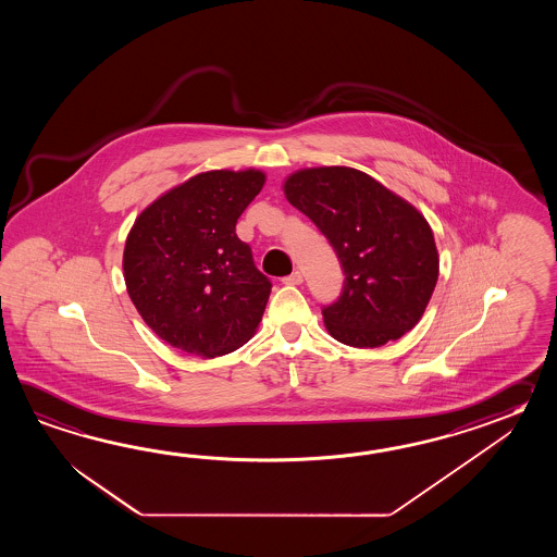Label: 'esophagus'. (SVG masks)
Wrapping results in <instances>:
<instances>
[{
  "instance_id": "34e87169",
  "label": "esophagus",
  "mask_w": 557,
  "mask_h": 557,
  "mask_svg": "<svg viewBox=\"0 0 557 557\" xmlns=\"http://www.w3.org/2000/svg\"><path fill=\"white\" fill-rule=\"evenodd\" d=\"M284 284H302V273H298L295 271L293 274H288V276H284Z\"/></svg>"
}]
</instances>
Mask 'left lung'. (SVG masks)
I'll return each instance as SVG.
<instances>
[{"instance_id": "1", "label": "left lung", "mask_w": 557, "mask_h": 557, "mask_svg": "<svg viewBox=\"0 0 557 557\" xmlns=\"http://www.w3.org/2000/svg\"><path fill=\"white\" fill-rule=\"evenodd\" d=\"M284 195L329 238L343 267V293L322 307L332 336L376 348L412 331L438 281L426 219L350 166L298 171L284 183Z\"/></svg>"}]
</instances>
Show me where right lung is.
I'll return each mask as SVG.
<instances>
[{
    "instance_id": "1",
    "label": "right lung",
    "mask_w": 557,
    "mask_h": 557,
    "mask_svg": "<svg viewBox=\"0 0 557 557\" xmlns=\"http://www.w3.org/2000/svg\"><path fill=\"white\" fill-rule=\"evenodd\" d=\"M261 171H209L147 207L123 252L127 293L149 329L189 355L214 358L257 331L273 283L235 233L261 193Z\"/></svg>"
}]
</instances>
